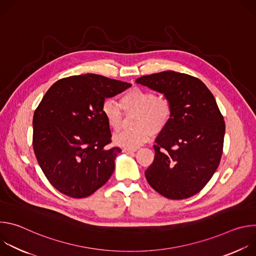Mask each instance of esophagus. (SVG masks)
I'll list each match as a JSON object with an SVG mask.
<instances>
[{"instance_id":"esophagus-1","label":"esophagus","mask_w":256,"mask_h":256,"mask_svg":"<svg viewBox=\"0 0 256 256\" xmlns=\"http://www.w3.org/2000/svg\"><path fill=\"white\" fill-rule=\"evenodd\" d=\"M124 153H134V152H136V148H124V150H122Z\"/></svg>"}]
</instances>
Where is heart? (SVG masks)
Segmentation results:
<instances>
[{
	"instance_id": "1",
	"label": "heart",
	"mask_w": 256,
	"mask_h": 256,
	"mask_svg": "<svg viewBox=\"0 0 256 256\" xmlns=\"http://www.w3.org/2000/svg\"><path fill=\"white\" fill-rule=\"evenodd\" d=\"M126 112H138L134 130H122L114 134V142L126 148H136L149 140L154 132H161L172 116V104L164 95L153 91L134 87L124 93L120 99ZM101 114L107 124L114 130H118L122 124L124 114L120 107L112 99H106L101 105Z\"/></svg>"
}]
</instances>
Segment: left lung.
<instances>
[{
  "mask_svg": "<svg viewBox=\"0 0 256 256\" xmlns=\"http://www.w3.org/2000/svg\"><path fill=\"white\" fill-rule=\"evenodd\" d=\"M164 94L172 116L154 144L155 158L144 175L149 184L170 200L200 192L220 164L225 122L216 99L198 78L174 70L136 81Z\"/></svg>",
  "mask_w": 256,
  "mask_h": 256,
  "instance_id": "obj_1",
  "label": "left lung"
}]
</instances>
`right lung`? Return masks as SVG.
Instances as JSON below:
<instances>
[{"label":"right lung","mask_w":256,"mask_h":256,"mask_svg":"<svg viewBox=\"0 0 256 256\" xmlns=\"http://www.w3.org/2000/svg\"><path fill=\"white\" fill-rule=\"evenodd\" d=\"M132 85L95 74L56 81L33 116V150L38 164L60 192L89 196L110 178L120 149L112 142L109 126L101 114L105 98Z\"/></svg>","instance_id":"obj_1"}]
</instances>
